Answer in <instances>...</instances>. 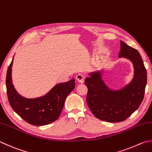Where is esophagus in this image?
Here are the masks:
<instances>
[{
  "label": "esophagus",
  "instance_id": "esophagus-1",
  "mask_svg": "<svg viewBox=\"0 0 152 152\" xmlns=\"http://www.w3.org/2000/svg\"><path fill=\"white\" fill-rule=\"evenodd\" d=\"M85 78V75H83V74H82V73H79L76 76V79L77 80V81L79 83H81L84 82Z\"/></svg>",
  "mask_w": 152,
  "mask_h": 152
}]
</instances>
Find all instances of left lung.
<instances>
[{"label":"left lung","mask_w":152,"mask_h":152,"mask_svg":"<svg viewBox=\"0 0 152 152\" xmlns=\"http://www.w3.org/2000/svg\"><path fill=\"white\" fill-rule=\"evenodd\" d=\"M119 58L132 64L133 77L128 83L114 89L103 79L104 69L88 73L85 84L88 88L87 103L96 118L103 121H124L134 113L143 101L147 83V72L140 53L121 41Z\"/></svg>","instance_id":"8db88e82"}]
</instances>
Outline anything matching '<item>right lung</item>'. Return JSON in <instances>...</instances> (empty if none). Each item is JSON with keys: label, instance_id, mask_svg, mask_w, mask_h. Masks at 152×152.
<instances>
[{"label": "right lung", "instance_id": "right-lung-1", "mask_svg": "<svg viewBox=\"0 0 152 152\" xmlns=\"http://www.w3.org/2000/svg\"><path fill=\"white\" fill-rule=\"evenodd\" d=\"M13 60L14 57L7 70L6 86L8 101L14 111L31 125L44 126L56 121L63 110L65 99L75 88V79L56 84L43 96L26 98L17 92L12 83Z\"/></svg>", "mask_w": 152, "mask_h": 152}]
</instances>
